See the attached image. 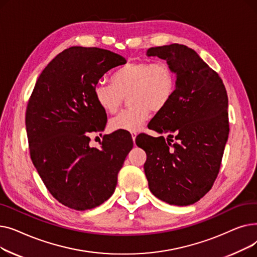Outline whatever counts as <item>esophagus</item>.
Returning <instances> with one entry per match:
<instances>
[{"label": "esophagus", "instance_id": "1", "mask_svg": "<svg viewBox=\"0 0 257 257\" xmlns=\"http://www.w3.org/2000/svg\"><path fill=\"white\" fill-rule=\"evenodd\" d=\"M137 136H138V133H137V132H131V137H132V140H133V142H136Z\"/></svg>", "mask_w": 257, "mask_h": 257}]
</instances>
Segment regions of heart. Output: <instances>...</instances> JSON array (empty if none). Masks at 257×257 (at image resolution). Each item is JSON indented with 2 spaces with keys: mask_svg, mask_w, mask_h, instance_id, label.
Wrapping results in <instances>:
<instances>
[{
  "mask_svg": "<svg viewBox=\"0 0 257 257\" xmlns=\"http://www.w3.org/2000/svg\"><path fill=\"white\" fill-rule=\"evenodd\" d=\"M110 82L98 81L93 96L102 109L113 114L123 104L130 107L110 120L112 130H141L150 111L164 110L176 89V75L166 61H133L112 73Z\"/></svg>",
  "mask_w": 257,
  "mask_h": 257,
  "instance_id": "1",
  "label": "heart"
}]
</instances>
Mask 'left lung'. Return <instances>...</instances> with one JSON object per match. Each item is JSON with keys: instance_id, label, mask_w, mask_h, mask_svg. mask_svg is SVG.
<instances>
[{"instance_id": "8db88e82", "label": "left lung", "mask_w": 257, "mask_h": 257, "mask_svg": "<svg viewBox=\"0 0 257 257\" xmlns=\"http://www.w3.org/2000/svg\"><path fill=\"white\" fill-rule=\"evenodd\" d=\"M147 56L167 60L176 74V89L150 129L164 137L141 136L151 151L144 165L151 193L171 205L194 204L217 178L228 140V97L218 73L184 45L150 48Z\"/></svg>"}]
</instances>
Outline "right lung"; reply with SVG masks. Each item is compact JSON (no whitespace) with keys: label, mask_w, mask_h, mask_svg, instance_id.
<instances>
[{"label":"right lung","mask_w":257,"mask_h":257,"mask_svg":"<svg viewBox=\"0 0 257 257\" xmlns=\"http://www.w3.org/2000/svg\"><path fill=\"white\" fill-rule=\"evenodd\" d=\"M125 63L108 50L71 47L45 67L29 99L26 129L32 163L51 195L69 208L91 209L109 199L133 147L119 132L104 136L101 149L89 146V134L103 131L107 119L93 87Z\"/></svg>","instance_id":"obj_1"}]
</instances>
